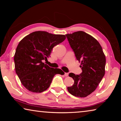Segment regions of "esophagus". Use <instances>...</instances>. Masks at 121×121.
<instances>
[{
  "label": "esophagus",
  "mask_w": 121,
  "mask_h": 121,
  "mask_svg": "<svg viewBox=\"0 0 121 121\" xmlns=\"http://www.w3.org/2000/svg\"><path fill=\"white\" fill-rule=\"evenodd\" d=\"M65 77H67L68 76V73H65Z\"/></svg>",
  "instance_id": "obj_1"
}]
</instances>
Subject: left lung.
I'll return each instance as SVG.
<instances>
[{"label": "left lung", "instance_id": "1", "mask_svg": "<svg viewBox=\"0 0 121 121\" xmlns=\"http://www.w3.org/2000/svg\"><path fill=\"white\" fill-rule=\"evenodd\" d=\"M77 60L81 62L82 72L79 75L70 73L74 83L67 87L71 95L83 98L97 87L105 73L106 57L99 43L90 35L79 31L65 35Z\"/></svg>", "mask_w": 121, "mask_h": 121}]
</instances>
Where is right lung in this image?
Returning <instances> with one entry per match:
<instances>
[{"label":"right lung","mask_w":121,"mask_h":121,"mask_svg":"<svg viewBox=\"0 0 121 121\" xmlns=\"http://www.w3.org/2000/svg\"><path fill=\"white\" fill-rule=\"evenodd\" d=\"M65 39L63 35L38 31L20 41L14 55L15 69L22 84L29 91L42 92L50 87L55 75L64 74L61 69L51 68L43 61L47 60L53 48Z\"/></svg>","instance_id":"obj_1"}]
</instances>
